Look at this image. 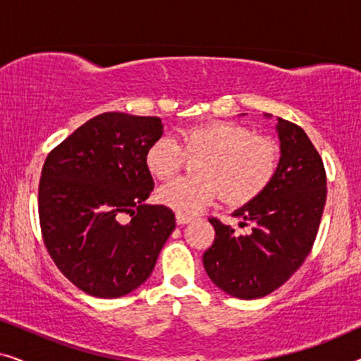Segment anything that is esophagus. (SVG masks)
<instances>
[{"instance_id":"esophagus-1","label":"esophagus","mask_w":361,"mask_h":361,"mask_svg":"<svg viewBox=\"0 0 361 361\" xmlns=\"http://www.w3.org/2000/svg\"><path fill=\"white\" fill-rule=\"evenodd\" d=\"M176 221H177V225H187V224H190V221H194V216L177 214L176 215Z\"/></svg>"}]
</instances>
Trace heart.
<instances>
[{
    "label": "heart",
    "mask_w": 361,
    "mask_h": 361,
    "mask_svg": "<svg viewBox=\"0 0 361 361\" xmlns=\"http://www.w3.org/2000/svg\"><path fill=\"white\" fill-rule=\"evenodd\" d=\"M199 156L197 176L180 177L157 190V200L180 215H194L216 195L238 207L255 200L273 182L279 164V149L273 140L255 135L248 126L233 121H210L180 131L174 137L161 136L146 151V166L157 179L177 174L185 155Z\"/></svg>",
    "instance_id": "obj_1"
}]
</instances>
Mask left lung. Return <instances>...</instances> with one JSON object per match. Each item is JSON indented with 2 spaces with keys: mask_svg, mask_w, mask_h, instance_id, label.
Returning a JSON list of instances; mask_svg holds the SVG:
<instances>
[{
  "mask_svg": "<svg viewBox=\"0 0 361 361\" xmlns=\"http://www.w3.org/2000/svg\"><path fill=\"white\" fill-rule=\"evenodd\" d=\"M269 116V115H264ZM281 157L273 182L259 197L235 210L251 224L248 235L209 219L214 245L204 268L216 288L238 299L264 298L283 286L312 250L327 199L322 157L302 128L278 118Z\"/></svg>",
  "mask_w": 361,
  "mask_h": 361,
  "instance_id": "8db88e82",
  "label": "left lung"
}]
</instances>
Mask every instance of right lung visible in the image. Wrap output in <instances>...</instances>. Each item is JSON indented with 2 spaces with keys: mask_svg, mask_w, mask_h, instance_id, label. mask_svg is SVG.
<instances>
[{
  "mask_svg": "<svg viewBox=\"0 0 361 361\" xmlns=\"http://www.w3.org/2000/svg\"><path fill=\"white\" fill-rule=\"evenodd\" d=\"M161 136L157 116L102 113L54 147L44 162L39 182L44 245L83 293L115 299L140 288L176 228L171 209L145 204L154 189L146 151Z\"/></svg>",
  "mask_w": 361,
  "mask_h": 361,
  "instance_id": "1",
  "label": "right lung"
}]
</instances>
